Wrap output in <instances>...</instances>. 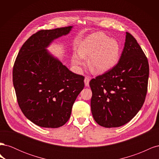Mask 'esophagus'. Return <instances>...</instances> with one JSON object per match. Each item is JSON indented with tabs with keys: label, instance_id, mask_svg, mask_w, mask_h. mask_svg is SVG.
<instances>
[{
	"label": "esophagus",
	"instance_id": "1",
	"mask_svg": "<svg viewBox=\"0 0 159 159\" xmlns=\"http://www.w3.org/2000/svg\"><path fill=\"white\" fill-rule=\"evenodd\" d=\"M90 79L88 78V77H85L84 79V83H85V85L86 87H88L89 86V83Z\"/></svg>",
	"mask_w": 159,
	"mask_h": 159
}]
</instances>
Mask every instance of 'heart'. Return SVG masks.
Listing matches in <instances>:
<instances>
[{
	"label": "heart",
	"instance_id": "1",
	"mask_svg": "<svg viewBox=\"0 0 159 159\" xmlns=\"http://www.w3.org/2000/svg\"><path fill=\"white\" fill-rule=\"evenodd\" d=\"M120 52L121 46L117 40L103 32H95L80 42L78 54L72 57V64L79 67L84 64V58L89 57V68L96 73H104L117 64Z\"/></svg>",
	"mask_w": 159,
	"mask_h": 159
}]
</instances>
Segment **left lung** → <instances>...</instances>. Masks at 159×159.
Returning <instances> with one entry per match:
<instances>
[{
  "mask_svg": "<svg viewBox=\"0 0 159 159\" xmlns=\"http://www.w3.org/2000/svg\"><path fill=\"white\" fill-rule=\"evenodd\" d=\"M125 46L113 68L89 82L91 110L99 125L118 127L135 116L145 102L149 66L141 46L126 32Z\"/></svg>",
  "mask_w": 159,
  "mask_h": 159,
  "instance_id": "left-lung-1",
  "label": "left lung"
}]
</instances>
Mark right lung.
<instances>
[{
    "label": "right lung",
    "mask_w": 159,
    "mask_h": 159,
    "mask_svg": "<svg viewBox=\"0 0 159 159\" xmlns=\"http://www.w3.org/2000/svg\"><path fill=\"white\" fill-rule=\"evenodd\" d=\"M72 27L34 34L22 45L14 62L12 80L18 105L38 126L64 125L84 88V77L70 71L46 49L55 39L69 34Z\"/></svg>",
    "instance_id": "right-lung-1"
}]
</instances>
